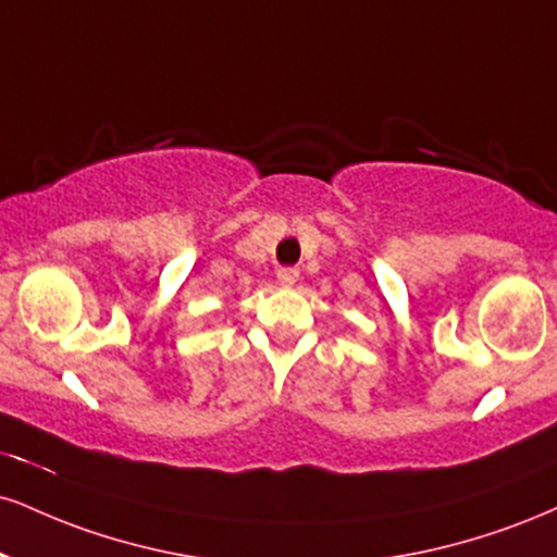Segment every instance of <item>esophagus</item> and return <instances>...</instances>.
<instances>
[{"mask_svg":"<svg viewBox=\"0 0 557 557\" xmlns=\"http://www.w3.org/2000/svg\"><path fill=\"white\" fill-rule=\"evenodd\" d=\"M296 280H298L296 267H280V270H277V283L283 285V287L296 285Z\"/></svg>","mask_w":557,"mask_h":557,"instance_id":"obj_1","label":"esophagus"}]
</instances>
